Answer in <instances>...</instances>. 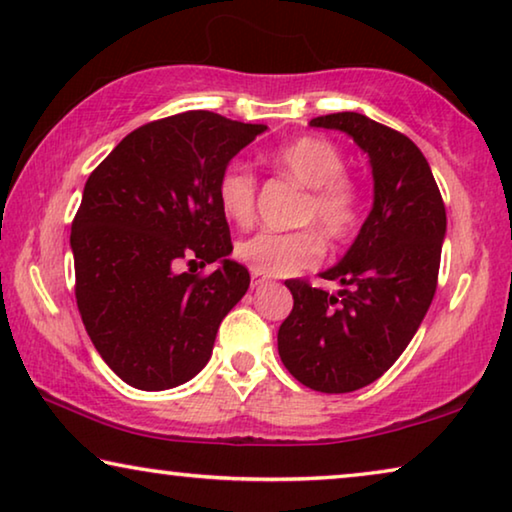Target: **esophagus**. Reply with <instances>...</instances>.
I'll list each match as a JSON object with an SVG mask.
<instances>
[{"label":"esophagus","instance_id":"obj_1","mask_svg":"<svg viewBox=\"0 0 512 512\" xmlns=\"http://www.w3.org/2000/svg\"><path fill=\"white\" fill-rule=\"evenodd\" d=\"M263 283H267L265 277H261V274H256V272H251V286L258 288V286H263Z\"/></svg>","mask_w":512,"mask_h":512}]
</instances>
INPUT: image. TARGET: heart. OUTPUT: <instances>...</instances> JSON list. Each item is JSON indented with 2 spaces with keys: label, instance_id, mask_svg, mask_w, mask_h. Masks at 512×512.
Here are the masks:
<instances>
[{
  "label": "heart",
  "instance_id": "obj_1",
  "mask_svg": "<svg viewBox=\"0 0 512 512\" xmlns=\"http://www.w3.org/2000/svg\"><path fill=\"white\" fill-rule=\"evenodd\" d=\"M277 174L306 187L297 210V224L312 226L290 233L261 231L235 245V256L251 272L265 277H286L322 261L325 240L345 245L355 238L364 219V194L359 183L345 174L341 148L322 137H300L270 155ZM256 176L242 164H229L217 178L219 208L231 222L247 226L256 215Z\"/></svg>",
  "mask_w": 512,
  "mask_h": 512
}]
</instances>
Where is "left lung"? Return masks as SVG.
I'll return each mask as SVG.
<instances>
[{"label": "left lung", "mask_w": 512, "mask_h": 512, "mask_svg": "<svg viewBox=\"0 0 512 512\" xmlns=\"http://www.w3.org/2000/svg\"><path fill=\"white\" fill-rule=\"evenodd\" d=\"M313 128L343 130L371 157L375 201L343 261L322 272L338 295L290 279L293 311L281 322L279 357L295 380L348 393L393 366L437 290L446 208L428 160L403 132L364 114L318 116Z\"/></svg>", "instance_id": "left-lung-1"}]
</instances>
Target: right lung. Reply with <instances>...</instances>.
Returning <instances> with one entry per match:
<instances>
[{
  "label": "right lung",
  "instance_id": "add662e5",
  "mask_svg": "<svg viewBox=\"0 0 512 512\" xmlns=\"http://www.w3.org/2000/svg\"><path fill=\"white\" fill-rule=\"evenodd\" d=\"M263 130L206 109L174 114L132 130L86 180L70 231L75 300L100 357L130 387L192 380L247 293V267L226 258L217 178ZM215 260L210 275L175 272Z\"/></svg>",
  "mask_w": 512,
  "mask_h": 512
}]
</instances>
